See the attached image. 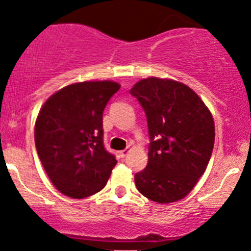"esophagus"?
Wrapping results in <instances>:
<instances>
[{
	"instance_id": "34e87169",
	"label": "esophagus",
	"mask_w": 251,
	"mask_h": 251,
	"mask_svg": "<svg viewBox=\"0 0 251 251\" xmlns=\"http://www.w3.org/2000/svg\"><path fill=\"white\" fill-rule=\"evenodd\" d=\"M128 152H130V150H128V149L123 150V151H120V156H121V157H125V156L128 153Z\"/></svg>"
}]
</instances>
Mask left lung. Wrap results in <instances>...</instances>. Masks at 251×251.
Listing matches in <instances>:
<instances>
[{
  "mask_svg": "<svg viewBox=\"0 0 251 251\" xmlns=\"http://www.w3.org/2000/svg\"><path fill=\"white\" fill-rule=\"evenodd\" d=\"M130 94L149 126V162L135 175L141 194L157 203L182 200L202 177L214 146V121L191 88L170 79H142Z\"/></svg>",
  "mask_w": 251,
  "mask_h": 251,
  "instance_id": "1",
  "label": "left lung"
}]
</instances>
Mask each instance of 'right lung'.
Wrapping results in <instances>:
<instances>
[{"label": "right lung", "instance_id": "right-lung-1", "mask_svg": "<svg viewBox=\"0 0 251 251\" xmlns=\"http://www.w3.org/2000/svg\"><path fill=\"white\" fill-rule=\"evenodd\" d=\"M120 89L114 81H83L53 94L36 121L38 157L55 188L70 198L101 191L118 163L104 147L102 112Z\"/></svg>", "mask_w": 251, "mask_h": 251}]
</instances>
